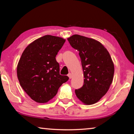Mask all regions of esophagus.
Masks as SVG:
<instances>
[{
    "label": "esophagus",
    "instance_id": "obj_1",
    "mask_svg": "<svg viewBox=\"0 0 134 134\" xmlns=\"http://www.w3.org/2000/svg\"><path fill=\"white\" fill-rule=\"evenodd\" d=\"M68 76H69V79H71L72 78V74L71 73H69V74H68Z\"/></svg>",
    "mask_w": 134,
    "mask_h": 134
}]
</instances>
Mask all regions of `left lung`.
I'll return each instance as SVG.
<instances>
[{
	"instance_id": "1",
	"label": "left lung",
	"mask_w": 134,
	"mask_h": 134,
	"mask_svg": "<svg viewBox=\"0 0 134 134\" xmlns=\"http://www.w3.org/2000/svg\"><path fill=\"white\" fill-rule=\"evenodd\" d=\"M79 51L84 74L82 87L75 90L77 97L86 105L98 102L109 89L114 74V65L109 52L97 41L79 35L67 39Z\"/></svg>"
}]
</instances>
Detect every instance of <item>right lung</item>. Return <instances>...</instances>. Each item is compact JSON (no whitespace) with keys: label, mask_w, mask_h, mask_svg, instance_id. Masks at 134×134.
Wrapping results in <instances>:
<instances>
[{"label":"right lung","mask_w":134,"mask_h":134,"mask_svg":"<svg viewBox=\"0 0 134 134\" xmlns=\"http://www.w3.org/2000/svg\"><path fill=\"white\" fill-rule=\"evenodd\" d=\"M65 40L49 35L36 40L25 49L17 67V76L22 89L38 103H46L57 93L69 80L60 74L55 57Z\"/></svg>","instance_id":"right-lung-1"}]
</instances>
